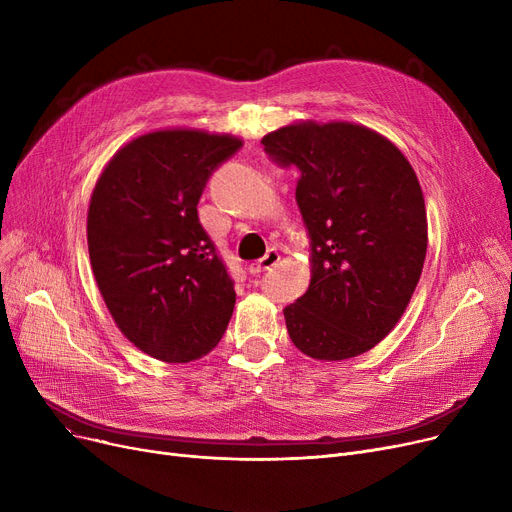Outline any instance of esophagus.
<instances>
[{
	"instance_id": "1",
	"label": "esophagus",
	"mask_w": 512,
	"mask_h": 512,
	"mask_svg": "<svg viewBox=\"0 0 512 512\" xmlns=\"http://www.w3.org/2000/svg\"><path fill=\"white\" fill-rule=\"evenodd\" d=\"M278 261H280V253H278V251H267L265 257H261L259 261H255V263L249 265V272H251V274H261V272H265V270H272V267H274Z\"/></svg>"
}]
</instances>
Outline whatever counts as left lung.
<instances>
[{
  "label": "left lung",
  "instance_id": "1",
  "mask_svg": "<svg viewBox=\"0 0 512 512\" xmlns=\"http://www.w3.org/2000/svg\"><path fill=\"white\" fill-rule=\"evenodd\" d=\"M261 145L297 166L311 282L284 309L299 351L353 359L382 342L407 311L427 253L421 184L402 151L355 122L297 120Z\"/></svg>",
  "mask_w": 512,
  "mask_h": 512
}]
</instances>
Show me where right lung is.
<instances>
[{
	"instance_id": "right-lung-1",
	"label": "right lung",
	"mask_w": 512,
	"mask_h": 512,
	"mask_svg": "<svg viewBox=\"0 0 512 512\" xmlns=\"http://www.w3.org/2000/svg\"><path fill=\"white\" fill-rule=\"evenodd\" d=\"M242 139L159 128L120 147L87 211L93 276L118 330L145 355L188 363L224 336L236 292L197 203L207 178Z\"/></svg>"
}]
</instances>
